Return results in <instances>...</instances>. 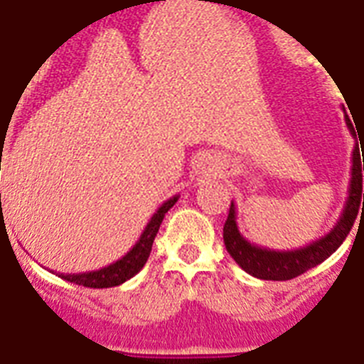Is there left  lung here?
Returning <instances> with one entry per match:
<instances>
[{
  "instance_id": "obj_1",
  "label": "left lung",
  "mask_w": 364,
  "mask_h": 364,
  "mask_svg": "<svg viewBox=\"0 0 364 364\" xmlns=\"http://www.w3.org/2000/svg\"><path fill=\"white\" fill-rule=\"evenodd\" d=\"M346 125H348L351 136L357 140L359 131L355 132L357 127H353L348 115H346ZM363 171L364 157L363 165H360V154L355 146L353 157H351V178H349L348 199H346V205H343V210L338 218L336 226L332 228L326 235L315 239L314 243L294 250H272L266 249V247H258V245L250 243L249 239H245L243 233L239 232L237 213H235V205L232 201L228 220L224 224V243H226L228 252L245 272L250 273L252 277L264 279V281H289V279L302 275L311 267L319 266L321 262H325L343 243V239L348 237L357 214L364 213ZM360 200L363 201V205H360Z\"/></svg>"
}]
</instances>
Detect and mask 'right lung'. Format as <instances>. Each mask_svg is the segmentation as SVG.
I'll return each instance as SVG.
<instances>
[{
  "label": "right lung",
  "mask_w": 364,
  "mask_h": 364,
  "mask_svg": "<svg viewBox=\"0 0 364 364\" xmlns=\"http://www.w3.org/2000/svg\"><path fill=\"white\" fill-rule=\"evenodd\" d=\"M176 201H178V196H173L171 199L163 203L161 207L157 208L154 216L150 218V222H148V226L144 228L142 235L136 241V245L117 262H114V264H109L106 267H100V269H95V272L56 273V275L64 279V281L83 284V287H89V289H109V287H117V284L129 281L148 262V256L151 252V245H154V239H156L157 232H159L163 218H165V214L173 208V205Z\"/></svg>",
  "instance_id": "right-lung-1"
}]
</instances>
